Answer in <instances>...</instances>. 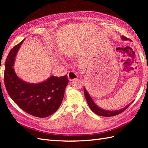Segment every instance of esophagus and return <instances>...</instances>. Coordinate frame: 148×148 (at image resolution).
I'll list each match as a JSON object with an SVG mask.
<instances>
[{"label":"esophagus","instance_id":"esophagus-1","mask_svg":"<svg viewBox=\"0 0 148 148\" xmlns=\"http://www.w3.org/2000/svg\"><path fill=\"white\" fill-rule=\"evenodd\" d=\"M68 78L70 81H73L74 79H76L77 78V74L73 71H70L68 73Z\"/></svg>","mask_w":148,"mask_h":148}]
</instances>
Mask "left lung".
Returning <instances> with one entry per match:
<instances>
[{"mask_svg":"<svg viewBox=\"0 0 148 148\" xmlns=\"http://www.w3.org/2000/svg\"><path fill=\"white\" fill-rule=\"evenodd\" d=\"M121 38L123 40L129 39L127 38V37L125 36H122ZM84 96H85V97H86L88 104L91 110H92L93 112H95L96 114L101 116L109 117V116H113L118 115L119 114H120V113H121L122 112H123L125 110H126L128 108V107L130 106V104H129L128 106H127L125 108L121 109L119 110H117V111H106V110L100 108L99 107L97 106L95 103H94L93 100L92 99V98H91V97L90 96L88 93L87 92V91L86 90L85 88L84 89Z\"/></svg>","mask_w":148,"mask_h":148,"instance_id":"8db88e82","label":"left lung"}]
</instances>
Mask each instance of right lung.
Here are the masks:
<instances>
[{
	"instance_id": "1",
	"label": "right lung",
	"mask_w": 148,
	"mask_h": 148,
	"mask_svg": "<svg viewBox=\"0 0 148 148\" xmlns=\"http://www.w3.org/2000/svg\"><path fill=\"white\" fill-rule=\"evenodd\" d=\"M23 40L11 49L5 60L4 79L5 88L12 100L23 111L36 117H48L57 111L61 105L69 83L67 76H51L37 84L29 83L20 79L12 66Z\"/></svg>"
}]
</instances>
